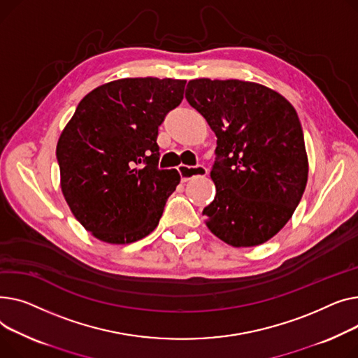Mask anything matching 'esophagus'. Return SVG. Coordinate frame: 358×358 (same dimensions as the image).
I'll list each match as a JSON object with an SVG mask.
<instances>
[{
  "instance_id": "obj_1",
  "label": "esophagus",
  "mask_w": 358,
  "mask_h": 358,
  "mask_svg": "<svg viewBox=\"0 0 358 358\" xmlns=\"http://www.w3.org/2000/svg\"><path fill=\"white\" fill-rule=\"evenodd\" d=\"M179 172H180V176H182V182H187V180H191V179L196 178V176L208 175V169H206L205 166H202V164L195 166V167L180 164L179 166Z\"/></svg>"
}]
</instances>
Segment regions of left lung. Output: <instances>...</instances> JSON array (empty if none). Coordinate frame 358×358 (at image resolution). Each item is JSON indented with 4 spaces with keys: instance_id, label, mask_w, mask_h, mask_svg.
I'll return each mask as SVG.
<instances>
[{
    "instance_id": "left-lung-1",
    "label": "left lung",
    "mask_w": 358,
    "mask_h": 358,
    "mask_svg": "<svg viewBox=\"0 0 358 358\" xmlns=\"http://www.w3.org/2000/svg\"><path fill=\"white\" fill-rule=\"evenodd\" d=\"M185 96L217 136L206 227L233 247L266 243L292 218L308 182L296 110L279 92L240 79H192Z\"/></svg>"
}]
</instances>
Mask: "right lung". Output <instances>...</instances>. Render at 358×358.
Returning a JSON list of instances; mask_svg holds the SVG:
<instances>
[{"label": "right lung", "mask_w": 358, "mask_h": 358, "mask_svg": "<svg viewBox=\"0 0 358 358\" xmlns=\"http://www.w3.org/2000/svg\"><path fill=\"white\" fill-rule=\"evenodd\" d=\"M185 85L153 76L107 82L82 98L63 129L56 147L62 194L95 238L130 244L159 225L180 175L159 169L156 140Z\"/></svg>", "instance_id": "1"}]
</instances>
